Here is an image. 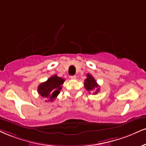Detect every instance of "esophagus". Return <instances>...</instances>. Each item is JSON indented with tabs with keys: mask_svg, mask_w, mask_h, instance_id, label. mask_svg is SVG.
Masks as SVG:
<instances>
[{
	"mask_svg": "<svg viewBox=\"0 0 146 146\" xmlns=\"http://www.w3.org/2000/svg\"><path fill=\"white\" fill-rule=\"evenodd\" d=\"M70 78H71V80H75V79H76V75H72Z\"/></svg>",
	"mask_w": 146,
	"mask_h": 146,
	"instance_id": "34e87169",
	"label": "esophagus"
}]
</instances>
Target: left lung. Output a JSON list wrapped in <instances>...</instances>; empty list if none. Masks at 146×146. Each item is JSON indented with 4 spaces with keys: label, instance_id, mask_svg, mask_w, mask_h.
Instances as JSON below:
<instances>
[{
    "label": "left lung",
    "instance_id": "obj_1",
    "mask_svg": "<svg viewBox=\"0 0 146 146\" xmlns=\"http://www.w3.org/2000/svg\"><path fill=\"white\" fill-rule=\"evenodd\" d=\"M86 76L87 78L84 81V88L86 89L87 91H88L89 93L95 90V92L93 93V94H97V92H99L100 88L99 86L96 83L95 79L93 78L90 74H88V73L86 75Z\"/></svg>",
    "mask_w": 146,
    "mask_h": 146
}]
</instances>
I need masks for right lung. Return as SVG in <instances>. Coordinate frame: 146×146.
Instances as JSON below:
<instances>
[{"label": "right lung", "instance_id": "add662e5", "mask_svg": "<svg viewBox=\"0 0 146 146\" xmlns=\"http://www.w3.org/2000/svg\"><path fill=\"white\" fill-rule=\"evenodd\" d=\"M64 82V79L54 75L38 86V93L42 97L48 99V101H53L59 94Z\"/></svg>", "mask_w": 146, "mask_h": 146}]
</instances>
